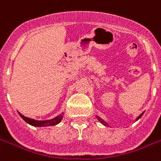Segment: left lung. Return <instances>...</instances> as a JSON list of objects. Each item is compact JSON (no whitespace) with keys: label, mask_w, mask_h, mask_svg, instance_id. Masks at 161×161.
<instances>
[{"label":"left lung","mask_w":161,"mask_h":161,"mask_svg":"<svg viewBox=\"0 0 161 161\" xmlns=\"http://www.w3.org/2000/svg\"><path fill=\"white\" fill-rule=\"evenodd\" d=\"M143 113H144V112H143ZM143 113H142V114L140 115L139 117H137V118H136V121H137V120H138V119H140V118H141V117H142V115H143ZM97 120H98V121H100V122H101L102 124H103V125H104V126H108V123H107V122H106V121H103V119H102V118H100V117H97Z\"/></svg>","instance_id":"1"}]
</instances>
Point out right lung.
I'll return each mask as SVG.
<instances>
[{
    "label": "right lung",
    "instance_id": "obj_1",
    "mask_svg": "<svg viewBox=\"0 0 161 161\" xmlns=\"http://www.w3.org/2000/svg\"><path fill=\"white\" fill-rule=\"evenodd\" d=\"M19 115L20 117L23 118L24 121H25L26 122L31 126H54V125H57L62 120L63 117H64V113H61L60 115L57 116L54 118L51 119V120H46V121H37V120H34V119L29 118V117H26L25 116L21 114V113H19L18 112Z\"/></svg>",
    "mask_w": 161,
    "mask_h": 161
}]
</instances>
